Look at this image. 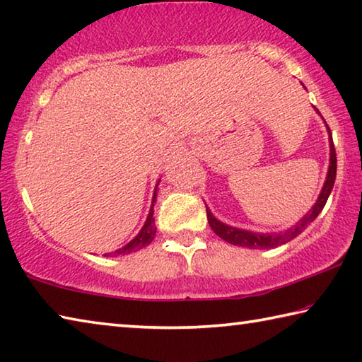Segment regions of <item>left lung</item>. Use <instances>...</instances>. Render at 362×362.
Listing matches in <instances>:
<instances>
[{
    "mask_svg": "<svg viewBox=\"0 0 362 362\" xmlns=\"http://www.w3.org/2000/svg\"><path fill=\"white\" fill-rule=\"evenodd\" d=\"M327 126V124H326ZM327 132H329V140H330V159H329V170H327V177L326 182H324V187L321 189L320 196H317L315 206L311 207V211L297 222L293 226H291L289 230L286 231H279V233H254V231H247V230H241V228H235V226H230L223 222H220L216 217L212 216V212L209 211V207L206 206V212H207V222H209V226L214 230V233L218 238H222L226 243L235 244V246H241V247H250V249H272V247H278L281 244L289 243L293 238L298 236L306 226H308L313 220L320 216V212L322 211V207L326 206L327 198L330 192H332L334 183H335V174H337V155H335V148H334V142H332V134H330V129L327 126Z\"/></svg>",
    "mask_w": 362,
    "mask_h": 362,
    "instance_id": "obj_1",
    "label": "left lung"
}]
</instances>
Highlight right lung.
<instances>
[{"mask_svg":"<svg viewBox=\"0 0 362 362\" xmlns=\"http://www.w3.org/2000/svg\"><path fill=\"white\" fill-rule=\"evenodd\" d=\"M159 183V180H158ZM158 183H156V188H158ZM156 188H155V194H153V201H151V207H150V212H148V217H146L145 223L142 226V230L139 231V235L134 238L131 243H127L124 247H121L118 250H115V252H110L105 254V257L110 255H121V254H129L132 250H139L145 246H148V244L155 240V235H156V226H155V217H153V207H155V198H156Z\"/></svg>","mask_w":362,"mask_h":362,"instance_id":"add662e5","label":"right lung"}]
</instances>
